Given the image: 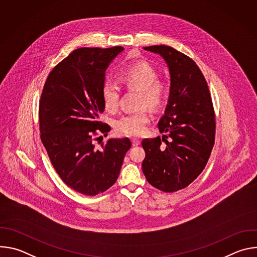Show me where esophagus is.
<instances>
[{"label": "esophagus", "mask_w": 257, "mask_h": 257, "mask_svg": "<svg viewBox=\"0 0 257 257\" xmlns=\"http://www.w3.org/2000/svg\"><path fill=\"white\" fill-rule=\"evenodd\" d=\"M131 141H132L133 146H137V145H139V144H140V140H139V139H137V138H132V139H131Z\"/></svg>", "instance_id": "34e87169"}]
</instances>
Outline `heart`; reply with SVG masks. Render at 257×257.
<instances>
[{
    "label": "heart",
    "mask_w": 257,
    "mask_h": 257,
    "mask_svg": "<svg viewBox=\"0 0 257 257\" xmlns=\"http://www.w3.org/2000/svg\"><path fill=\"white\" fill-rule=\"evenodd\" d=\"M159 71L152 64L140 61L125 68L121 81L128 89L139 91L137 105H146L152 109L162 108L168 101L171 86L165 80H160ZM121 89L112 81H105L101 86V99L108 111H116L119 106ZM150 116L145 108L122 115L115 121L118 133L127 136H140L148 128Z\"/></svg>",
    "instance_id": "b5f03b06"
}]
</instances>
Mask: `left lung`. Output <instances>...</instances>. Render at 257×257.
I'll use <instances>...</instances> for the list:
<instances>
[{"label": "left lung", "mask_w": 257, "mask_h": 257, "mask_svg": "<svg viewBox=\"0 0 257 257\" xmlns=\"http://www.w3.org/2000/svg\"><path fill=\"white\" fill-rule=\"evenodd\" d=\"M143 49L161 55L168 64L171 93L158 124L164 135L142 140V171L157 189L175 192L191 184L207 164L215 136L212 100L191 58L164 45Z\"/></svg>", "instance_id": "obj_1"}]
</instances>
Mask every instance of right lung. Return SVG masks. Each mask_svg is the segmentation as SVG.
<instances>
[{
    "mask_svg": "<svg viewBox=\"0 0 257 257\" xmlns=\"http://www.w3.org/2000/svg\"><path fill=\"white\" fill-rule=\"evenodd\" d=\"M81 48L73 51L49 74L39 107L41 139L56 172L67 186L94 196L115 184L129 138L95 141L111 130L99 121L104 111L101 86L106 68L122 51Z\"/></svg>",
    "mask_w": 257,
    "mask_h": 257,
    "instance_id": "obj_1",
    "label": "right lung"
}]
</instances>
